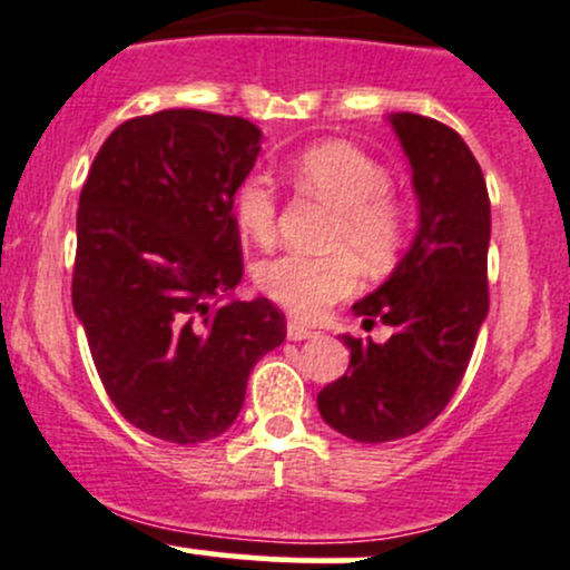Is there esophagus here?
Wrapping results in <instances>:
<instances>
[{
    "label": "esophagus",
    "mask_w": 570,
    "mask_h": 570,
    "mask_svg": "<svg viewBox=\"0 0 570 570\" xmlns=\"http://www.w3.org/2000/svg\"><path fill=\"white\" fill-rule=\"evenodd\" d=\"M312 336H317L315 328L304 326V323H296V321H291V323H287V340H293V342H302V340H312Z\"/></svg>",
    "instance_id": "obj_1"
}]
</instances>
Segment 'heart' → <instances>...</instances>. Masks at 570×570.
Wrapping results in <instances>:
<instances>
[{"instance_id": "obj_1", "label": "heart", "mask_w": 570, "mask_h": 570, "mask_svg": "<svg viewBox=\"0 0 570 570\" xmlns=\"http://www.w3.org/2000/svg\"><path fill=\"white\" fill-rule=\"evenodd\" d=\"M293 185L334 209L326 255L287 253L255 268V285L291 315L317 317L351 296L358 285V262L370 272L394 263L405 242V212L389 195L391 176L358 146L326 140L304 149L291 163ZM238 234L272 244L277 234V193L263 176H249L234 195Z\"/></svg>"}]
</instances>
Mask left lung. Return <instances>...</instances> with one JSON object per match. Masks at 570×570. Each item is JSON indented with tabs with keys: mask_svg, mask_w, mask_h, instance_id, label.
Returning a JSON list of instances; mask_svg holds the SVG:
<instances>
[{
	"mask_svg": "<svg viewBox=\"0 0 570 570\" xmlns=\"http://www.w3.org/2000/svg\"><path fill=\"white\" fill-rule=\"evenodd\" d=\"M419 198V228L391 277L353 304L364 326L394 328L389 342L353 340L351 366L317 394L332 430L389 443L424 430L462 383L489 312V193L459 132L419 114H391Z\"/></svg>",
	"mask_w": 570,
	"mask_h": 570,
	"instance_id": "left-lung-1",
	"label": "left lung"
}]
</instances>
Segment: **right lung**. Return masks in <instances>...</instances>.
I'll return each mask as SVG.
<instances>
[{
    "label": "right lung",
    "mask_w": 570,
    "mask_h": 570,
    "mask_svg": "<svg viewBox=\"0 0 570 570\" xmlns=\"http://www.w3.org/2000/svg\"><path fill=\"white\" fill-rule=\"evenodd\" d=\"M261 136L242 116H136L81 189L72 309L116 410L168 443L228 430L255 361L285 340L268 298L223 302L244 274L234 195Z\"/></svg>",
    "instance_id": "obj_1"
}]
</instances>
